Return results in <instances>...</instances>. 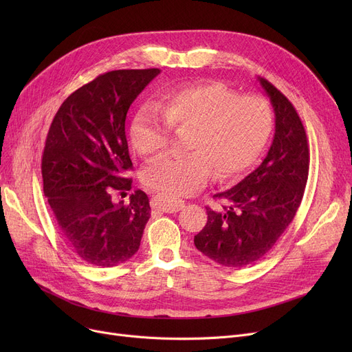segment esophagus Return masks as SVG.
Here are the masks:
<instances>
[{"instance_id": "esophagus-1", "label": "esophagus", "mask_w": 352, "mask_h": 352, "mask_svg": "<svg viewBox=\"0 0 352 352\" xmlns=\"http://www.w3.org/2000/svg\"><path fill=\"white\" fill-rule=\"evenodd\" d=\"M186 202L182 199L173 197V195H166V194H158L153 198V207L160 208L165 212H177L184 208Z\"/></svg>"}]
</instances>
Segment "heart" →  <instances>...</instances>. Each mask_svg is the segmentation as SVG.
Wrapping results in <instances>:
<instances>
[{
  "label": "heart",
  "mask_w": 352,
  "mask_h": 352,
  "mask_svg": "<svg viewBox=\"0 0 352 352\" xmlns=\"http://www.w3.org/2000/svg\"><path fill=\"white\" fill-rule=\"evenodd\" d=\"M174 129H188L184 155H162L142 173L145 186L166 195H187L214 173L218 181L247 171L261 155L272 128L270 102L217 81L179 87L158 104L144 102L129 125L135 150L151 157L165 150Z\"/></svg>",
  "instance_id": "heart-1"
}]
</instances>
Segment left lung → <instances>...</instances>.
I'll list each match as a JSON object with an SVG mask.
<instances>
[{
    "mask_svg": "<svg viewBox=\"0 0 352 352\" xmlns=\"http://www.w3.org/2000/svg\"><path fill=\"white\" fill-rule=\"evenodd\" d=\"M275 113V134L263 164L226 192L224 212L207 207L208 221L194 244L217 264L243 268L263 258L291 224L301 204L309 168L302 121L291 101L260 78Z\"/></svg>",
    "mask_w": 352,
    "mask_h": 352,
    "instance_id": "1",
    "label": "left lung"
}]
</instances>
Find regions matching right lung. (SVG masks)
<instances>
[{
	"label": "right lung",
	"instance_id": "add662e5",
	"mask_svg": "<svg viewBox=\"0 0 352 352\" xmlns=\"http://www.w3.org/2000/svg\"><path fill=\"white\" fill-rule=\"evenodd\" d=\"M158 68L101 74L61 104L48 129L41 160L44 195L69 248L96 267H116L140 248L150 199L141 190L129 204L113 192L131 190L133 170L125 118Z\"/></svg>",
	"mask_w": 352,
	"mask_h": 352
}]
</instances>
